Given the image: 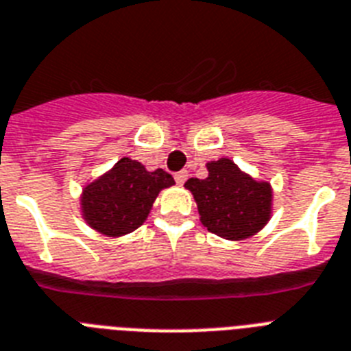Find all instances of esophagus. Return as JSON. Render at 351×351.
Segmentation results:
<instances>
[{"mask_svg": "<svg viewBox=\"0 0 351 351\" xmlns=\"http://www.w3.org/2000/svg\"><path fill=\"white\" fill-rule=\"evenodd\" d=\"M187 176H189V173L187 171H178V173H175V180L176 184H184L185 180H187Z\"/></svg>", "mask_w": 351, "mask_h": 351, "instance_id": "esophagus-1", "label": "esophagus"}]
</instances>
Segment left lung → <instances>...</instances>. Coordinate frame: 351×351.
<instances>
[{
    "label": "left lung",
    "instance_id": "left-lung-1",
    "mask_svg": "<svg viewBox=\"0 0 351 351\" xmlns=\"http://www.w3.org/2000/svg\"><path fill=\"white\" fill-rule=\"evenodd\" d=\"M207 178H189L185 187L198 203L202 223L212 234L239 241L257 234L271 214V187L255 182L228 158L207 166Z\"/></svg>",
    "mask_w": 351,
    "mask_h": 351
}]
</instances>
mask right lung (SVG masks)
<instances>
[{
  "label": "right lung",
  "mask_w": 351,
  "mask_h": 351,
  "mask_svg": "<svg viewBox=\"0 0 351 351\" xmlns=\"http://www.w3.org/2000/svg\"><path fill=\"white\" fill-rule=\"evenodd\" d=\"M175 184L164 169L149 173L132 158H121L99 180L87 185L82 210L94 230L110 237L139 228L160 189Z\"/></svg>",
  "instance_id": "right-lung-1"
}]
</instances>
